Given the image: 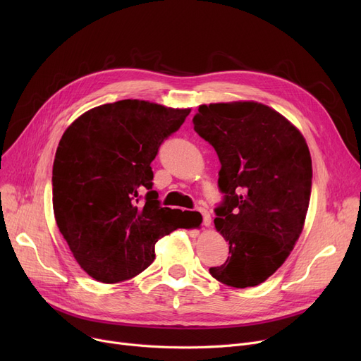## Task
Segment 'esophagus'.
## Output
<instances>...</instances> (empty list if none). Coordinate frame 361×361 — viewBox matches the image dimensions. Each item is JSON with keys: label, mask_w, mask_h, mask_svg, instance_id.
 <instances>
[{"label": "esophagus", "mask_w": 361, "mask_h": 361, "mask_svg": "<svg viewBox=\"0 0 361 361\" xmlns=\"http://www.w3.org/2000/svg\"><path fill=\"white\" fill-rule=\"evenodd\" d=\"M200 215H202V219H203V226H211V222H212V218H211V214L207 212L206 209H203V207H200L199 209Z\"/></svg>", "instance_id": "obj_1"}]
</instances>
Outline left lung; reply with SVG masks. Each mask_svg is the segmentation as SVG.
<instances>
[{
    "mask_svg": "<svg viewBox=\"0 0 361 361\" xmlns=\"http://www.w3.org/2000/svg\"><path fill=\"white\" fill-rule=\"evenodd\" d=\"M193 124L221 162L215 226L230 244L228 259L209 272L225 286L256 287L286 262L302 231L312 192L307 143L257 102L200 105Z\"/></svg>",
    "mask_w": 361,
    "mask_h": 361,
    "instance_id": "left-lung-1",
    "label": "left lung"
}]
</instances>
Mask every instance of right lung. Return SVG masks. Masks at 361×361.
I'll return each instance as SVG.
<instances>
[{"label":"right lung","instance_id":"1","mask_svg":"<svg viewBox=\"0 0 361 361\" xmlns=\"http://www.w3.org/2000/svg\"><path fill=\"white\" fill-rule=\"evenodd\" d=\"M188 114L124 99L85 112L63 135L52 166L54 215L74 259L97 281L139 275L159 238L190 228L184 212L161 206L150 168Z\"/></svg>","mask_w":361,"mask_h":361}]
</instances>
